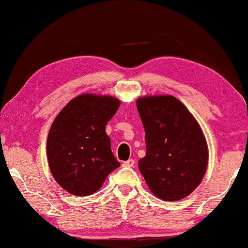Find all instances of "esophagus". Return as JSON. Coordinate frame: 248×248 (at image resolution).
<instances>
[{"instance_id": "obj_1", "label": "esophagus", "mask_w": 248, "mask_h": 248, "mask_svg": "<svg viewBox=\"0 0 248 248\" xmlns=\"http://www.w3.org/2000/svg\"><path fill=\"white\" fill-rule=\"evenodd\" d=\"M134 165H135L134 159H129V160L122 162V166H124V167H134Z\"/></svg>"}]
</instances>
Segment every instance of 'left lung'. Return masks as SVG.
Masks as SVG:
<instances>
[{"instance_id": "8db88e82", "label": "left lung", "mask_w": 248, "mask_h": 248, "mask_svg": "<svg viewBox=\"0 0 248 248\" xmlns=\"http://www.w3.org/2000/svg\"><path fill=\"white\" fill-rule=\"evenodd\" d=\"M145 130L146 155L139 168L151 192L177 202L202 183L208 146L198 121L170 95L144 96L136 102Z\"/></svg>"}]
</instances>
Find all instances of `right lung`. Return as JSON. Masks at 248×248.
<instances>
[{
	"instance_id": "1",
	"label": "right lung",
	"mask_w": 248,
	"mask_h": 248,
	"mask_svg": "<svg viewBox=\"0 0 248 248\" xmlns=\"http://www.w3.org/2000/svg\"><path fill=\"white\" fill-rule=\"evenodd\" d=\"M119 106L120 101L113 96L82 93L68 102L52 122L46 158L52 176L68 193H95L120 166L105 131Z\"/></svg>"
}]
</instances>
